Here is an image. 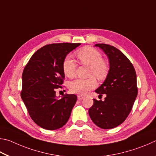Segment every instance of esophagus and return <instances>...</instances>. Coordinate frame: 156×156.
<instances>
[{
	"label": "esophagus",
	"instance_id": "esophagus-1",
	"mask_svg": "<svg viewBox=\"0 0 156 156\" xmlns=\"http://www.w3.org/2000/svg\"><path fill=\"white\" fill-rule=\"evenodd\" d=\"M84 98V97L83 96H82V95H78L77 96V99H79V100H81V99H83Z\"/></svg>",
	"mask_w": 156,
	"mask_h": 156
}]
</instances>
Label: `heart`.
<instances>
[{
  "instance_id": "heart-1",
  "label": "heart",
  "mask_w": 156,
  "mask_h": 156,
  "mask_svg": "<svg viewBox=\"0 0 156 156\" xmlns=\"http://www.w3.org/2000/svg\"><path fill=\"white\" fill-rule=\"evenodd\" d=\"M79 59L83 64L90 66V75H94L99 80H104L108 75L109 66L107 63L103 60L102 55L94 48L86 46L76 52ZM62 68L64 75L68 77L72 78L75 75L76 64L70 55L65 57L62 63ZM97 83L95 78L76 79L69 83L70 90L73 93L86 94L88 92L97 87Z\"/></svg>"
}]
</instances>
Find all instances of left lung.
<instances>
[{"instance_id": "obj_1", "label": "left lung", "mask_w": 156, "mask_h": 156, "mask_svg": "<svg viewBox=\"0 0 156 156\" xmlns=\"http://www.w3.org/2000/svg\"><path fill=\"white\" fill-rule=\"evenodd\" d=\"M107 55L110 70L104 82L95 92L106 94L105 101L94 100L89 115L98 127L108 129L125 121L132 110L138 94L136 73L129 59L111 45L97 44Z\"/></svg>"}]
</instances>
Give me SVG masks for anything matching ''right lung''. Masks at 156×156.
Returning a JSON list of instances; mask_svg holds the SVG:
<instances>
[{
    "mask_svg": "<svg viewBox=\"0 0 156 156\" xmlns=\"http://www.w3.org/2000/svg\"><path fill=\"white\" fill-rule=\"evenodd\" d=\"M80 44L57 43L44 46L33 55L24 68L21 98L31 119L44 129H59L70 118L77 97L66 94L59 99L55 90L62 88L64 83V59Z\"/></svg>",
    "mask_w": 156,
    "mask_h": 156,
    "instance_id": "1",
    "label": "right lung"
}]
</instances>
